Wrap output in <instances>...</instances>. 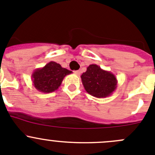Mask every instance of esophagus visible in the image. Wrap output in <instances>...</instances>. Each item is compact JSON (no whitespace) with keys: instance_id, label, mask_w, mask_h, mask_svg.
Returning <instances> with one entry per match:
<instances>
[{"instance_id":"esophagus-1","label":"esophagus","mask_w":155,"mask_h":155,"mask_svg":"<svg viewBox=\"0 0 155 155\" xmlns=\"http://www.w3.org/2000/svg\"><path fill=\"white\" fill-rule=\"evenodd\" d=\"M74 74H76V75H78V76H80L81 74V71H80V70L75 71Z\"/></svg>"}]
</instances>
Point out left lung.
Masks as SVG:
<instances>
[{"label":"left lung","instance_id":"1","mask_svg":"<svg viewBox=\"0 0 155 155\" xmlns=\"http://www.w3.org/2000/svg\"><path fill=\"white\" fill-rule=\"evenodd\" d=\"M81 78L85 91L97 98L109 97L117 87L115 74L95 64H90Z\"/></svg>","mask_w":155,"mask_h":155}]
</instances>
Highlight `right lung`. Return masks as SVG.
<instances>
[{
  "instance_id": "right-lung-1",
  "label": "right lung",
  "mask_w": 155,
  "mask_h": 155,
  "mask_svg": "<svg viewBox=\"0 0 155 155\" xmlns=\"http://www.w3.org/2000/svg\"><path fill=\"white\" fill-rule=\"evenodd\" d=\"M71 72L58 63L50 61L44 67L34 70L31 78L34 87L39 92L47 94L58 90L64 77Z\"/></svg>"
}]
</instances>
